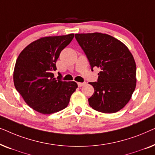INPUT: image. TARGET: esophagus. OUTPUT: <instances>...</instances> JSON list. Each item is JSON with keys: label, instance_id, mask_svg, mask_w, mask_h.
<instances>
[{"label": "esophagus", "instance_id": "34e87169", "mask_svg": "<svg viewBox=\"0 0 155 155\" xmlns=\"http://www.w3.org/2000/svg\"><path fill=\"white\" fill-rule=\"evenodd\" d=\"M84 84H85V82H78V87H79L84 85Z\"/></svg>", "mask_w": 155, "mask_h": 155}]
</instances>
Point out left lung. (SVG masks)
<instances>
[{"label":"left lung","instance_id":"8db88e82","mask_svg":"<svg viewBox=\"0 0 155 155\" xmlns=\"http://www.w3.org/2000/svg\"><path fill=\"white\" fill-rule=\"evenodd\" d=\"M75 39L90 62L101 69L94 89L88 99L93 109L105 114L116 113L126 106L136 86V65L128 47L107 34H75Z\"/></svg>","mask_w":155,"mask_h":155}]
</instances>
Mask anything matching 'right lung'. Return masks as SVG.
Here are the masks:
<instances>
[{"label":"right lung","mask_w":155,"mask_h":155,"mask_svg":"<svg viewBox=\"0 0 155 155\" xmlns=\"http://www.w3.org/2000/svg\"><path fill=\"white\" fill-rule=\"evenodd\" d=\"M74 34L42 37L31 42L19 55L13 73L14 85L27 104L37 112L51 114L68 105L78 87L75 82L54 78L56 63Z\"/></svg>","instance_id":"add662e5"}]
</instances>
